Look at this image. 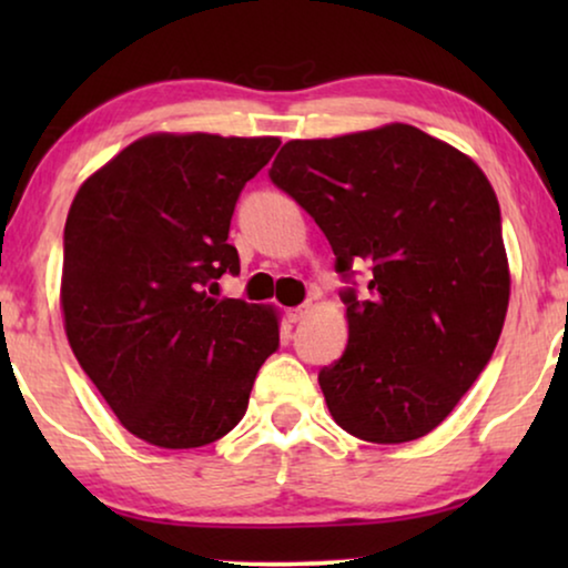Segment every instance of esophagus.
<instances>
[{
  "mask_svg": "<svg viewBox=\"0 0 568 568\" xmlns=\"http://www.w3.org/2000/svg\"><path fill=\"white\" fill-rule=\"evenodd\" d=\"M310 313V305L305 302V305H300V307H292L290 313H286V317H290L292 323H300V321H305V315Z\"/></svg>",
  "mask_w": 568,
  "mask_h": 568,
  "instance_id": "34e87169",
  "label": "esophagus"
}]
</instances>
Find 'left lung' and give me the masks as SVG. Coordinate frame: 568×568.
<instances>
[{
  "mask_svg": "<svg viewBox=\"0 0 568 568\" xmlns=\"http://www.w3.org/2000/svg\"><path fill=\"white\" fill-rule=\"evenodd\" d=\"M271 183L313 216L346 284L348 344L317 372L331 416L398 445L449 416L491 362L509 305L501 212L480 168L408 123L286 142ZM371 268L369 295L355 268Z\"/></svg>",
  "mask_w": 568,
  "mask_h": 568,
  "instance_id": "left-lung-1",
  "label": "left lung"
}]
</instances>
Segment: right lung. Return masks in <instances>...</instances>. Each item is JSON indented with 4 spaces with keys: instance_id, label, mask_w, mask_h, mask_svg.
Here are the masks:
<instances>
[{
    "instance_id": "add662e5",
    "label": "right lung",
    "mask_w": 568,
    "mask_h": 568,
    "mask_svg": "<svg viewBox=\"0 0 568 568\" xmlns=\"http://www.w3.org/2000/svg\"><path fill=\"white\" fill-rule=\"evenodd\" d=\"M278 139L152 134L88 178L64 227L61 307L69 346L119 422L168 449L235 429L276 315L216 300L240 274L227 243L245 183Z\"/></svg>"
}]
</instances>
